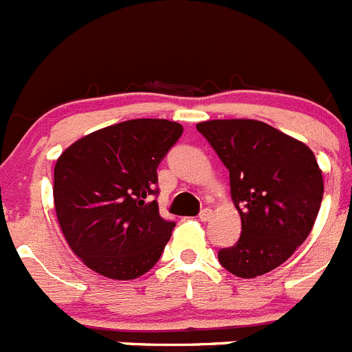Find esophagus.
I'll return each mask as SVG.
<instances>
[{
	"label": "esophagus",
	"mask_w": 352,
	"mask_h": 352,
	"mask_svg": "<svg viewBox=\"0 0 352 352\" xmlns=\"http://www.w3.org/2000/svg\"><path fill=\"white\" fill-rule=\"evenodd\" d=\"M211 217H213V211H211L210 208H204V210L199 213V220H201V222H210Z\"/></svg>",
	"instance_id": "esophagus-1"
}]
</instances>
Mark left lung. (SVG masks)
<instances>
[{
    "label": "left lung",
    "mask_w": 352,
    "mask_h": 352,
    "mask_svg": "<svg viewBox=\"0 0 352 352\" xmlns=\"http://www.w3.org/2000/svg\"><path fill=\"white\" fill-rule=\"evenodd\" d=\"M229 169L241 219L238 243L219 252L227 272L256 278L289 259L312 231L321 208L322 170L305 142L257 120L197 123Z\"/></svg>",
    "instance_id": "1"
}]
</instances>
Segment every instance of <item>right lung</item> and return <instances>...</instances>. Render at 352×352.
<instances>
[{
    "instance_id": "right-lung-1",
    "label": "right lung",
    "mask_w": 352,
    "mask_h": 352,
    "mask_svg": "<svg viewBox=\"0 0 352 352\" xmlns=\"http://www.w3.org/2000/svg\"><path fill=\"white\" fill-rule=\"evenodd\" d=\"M183 126L167 120H129L68 146L54 166V208L72 252L113 280L153 268L174 222L160 217L157 167Z\"/></svg>"
}]
</instances>
